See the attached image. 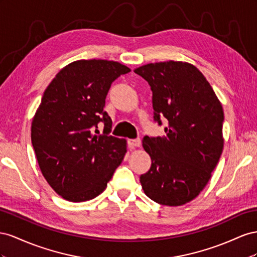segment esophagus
<instances>
[{"mask_svg":"<svg viewBox=\"0 0 257 257\" xmlns=\"http://www.w3.org/2000/svg\"><path fill=\"white\" fill-rule=\"evenodd\" d=\"M128 145L130 148H140L141 140L140 139H131V140H128Z\"/></svg>","mask_w":257,"mask_h":257,"instance_id":"34e87169","label":"esophagus"}]
</instances>
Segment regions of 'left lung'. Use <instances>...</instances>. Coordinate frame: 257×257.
Returning <instances> with one entry per match:
<instances>
[{"label":"left lung","mask_w":257,"mask_h":257,"mask_svg":"<svg viewBox=\"0 0 257 257\" xmlns=\"http://www.w3.org/2000/svg\"><path fill=\"white\" fill-rule=\"evenodd\" d=\"M151 86L154 120L166 118V136H145L151 169L140 177L145 195L164 206L185 204L200 194L222 155L224 112L206 77L182 61L135 70Z\"/></svg>","instance_id":"left-lung-1"}]
</instances>
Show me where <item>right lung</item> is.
Returning a JSON list of instances; mask_svg holds the SVG:
<instances>
[{"instance_id": "1", "label": "right lung", "mask_w": 257, "mask_h": 257, "mask_svg": "<svg viewBox=\"0 0 257 257\" xmlns=\"http://www.w3.org/2000/svg\"><path fill=\"white\" fill-rule=\"evenodd\" d=\"M130 69L91 59L64 67L44 91L31 126L40 169L63 199H93L107 186L127 152L126 140L109 135L112 119L103 108L114 80ZM105 124L100 134L97 124Z\"/></svg>"}]
</instances>
